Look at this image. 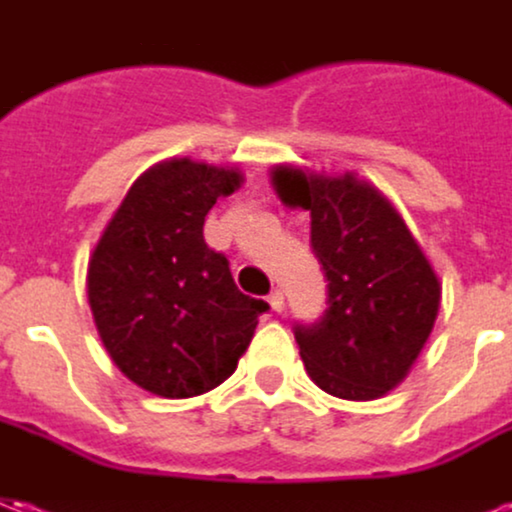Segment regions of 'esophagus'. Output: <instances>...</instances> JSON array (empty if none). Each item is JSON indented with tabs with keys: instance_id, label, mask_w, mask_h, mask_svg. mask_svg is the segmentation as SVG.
<instances>
[{
	"instance_id": "obj_1",
	"label": "esophagus",
	"mask_w": 512,
	"mask_h": 512,
	"mask_svg": "<svg viewBox=\"0 0 512 512\" xmlns=\"http://www.w3.org/2000/svg\"><path fill=\"white\" fill-rule=\"evenodd\" d=\"M268 304H271V310L274 312H282L285 310V296H282L279 290H274V293L268 296Z\"/></svg>"
}]
</instances>
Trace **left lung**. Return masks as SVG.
<instances>
[{"label":"left lung","mask_w":512,"mask_h":512,"mask_svg":"<svg viewBox=\"0 0 512 512\" xmlns=\"http://www.w3.org/2000/svg\"><path fill=\"white\" fill-rule=\"evenodd\" d=\"M271 186L312 216L329 310L296 326L301 362L323 392L376 400L411 373L439 315L441 282L392 200L356 172L277 164Z\"/></svg>","instance_id":"obj_1"}]
</instances>
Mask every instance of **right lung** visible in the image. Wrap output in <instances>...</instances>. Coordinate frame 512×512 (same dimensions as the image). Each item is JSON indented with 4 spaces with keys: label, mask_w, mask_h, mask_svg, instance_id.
Masks as SVG:
<instances>
[{
    "label": "right lung",
    "mask_w": 512,
    "mask_h": 512,
    "mask_svg": "<svg viewBox=\"0 0 512 512\" xmlns=\"http://www.w3.org/2000/svg\"><path fill=\"white\" fill-rule=\"evenodd\" d=\"M244 172L164 158L128 189L87 263V301L106 354L150 395L197 397L233 376L266 301L235 288L227 257L202 238Z\"/></svg>",
    "instance_id": "obj_1"
}]
</instances>
